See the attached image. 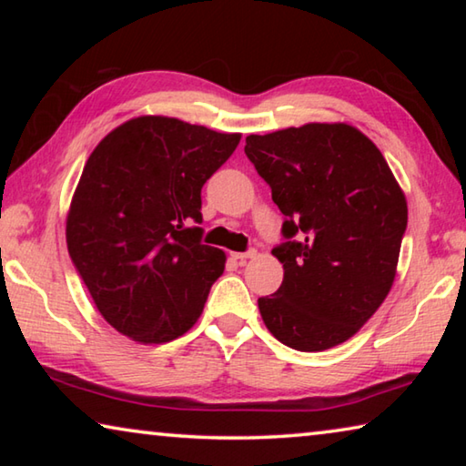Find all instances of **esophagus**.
Here are the masks:
<instances>
[{
  "label": "esophagus",
  "mask_w": 466,
  "mask_h": 466,
  "mask_svg": "<svg viewBox=\"0 0 466 466\" xmlns=\"http://www.w3.org/2000/svg\"><path fill=\"white\" fill-rule=\"evenodd\" d=\"M232 257H234L236 261H238L240 265H244V263L248 261V258L257 257V250H247V252H232Z\"/></svg>",
  "instance_id": "34e87169"
}]
</instances>
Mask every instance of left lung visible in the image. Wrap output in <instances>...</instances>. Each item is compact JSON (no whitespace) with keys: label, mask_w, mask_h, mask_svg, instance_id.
<instances>
[{"label":"left lung","mask_w":466,"mask_h":466,"mask_svg":"<svg viewBox=\"0 0 466 466\" xmlns=\"http://www.w3.org/2000/svg\"><path fill=\"white\" fill-rule=\"evenodd\" d=\"M255 164L286 219L271 252L283 281L258 310L271 335L298 351L347 341L390 291L407 201L372 141L345 123H309L248 136Z\"/></svg>","instance_id":"1"}]
</instances>
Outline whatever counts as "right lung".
Listing matches in <instances>:
<instances>
[{
	"label": "right lung",
	"mask_w": 466,
	"mask_h": 466,
	"mask_svg": "<svg viewBox=\"0 0 466 466\" xmlns=\"http://www.w3.org/2000/svg\"><path fill=\"white\" fill-rule=\"evenodd\" d=\"M238 141V133L137 116L86 162L67 250L102 317L133 341L187 333L224 273V252L201 242V188Z\"/></svg>",
	"instance_id": "right-lung-1"
}]
</instances>
